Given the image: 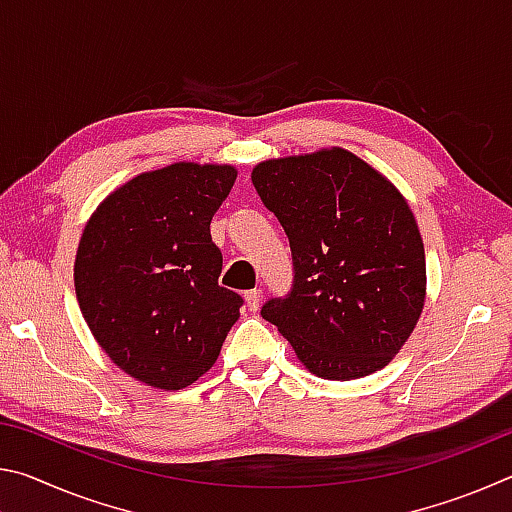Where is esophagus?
I'll list each match as a JSON object with an SVG mask.
<instances>
[{
  "label": "esophagus",
  "instance_id": "1",
  "mask_svg": "<svg viewBox=\"0 0 512 512\" xmlns=\"http://www.w3.org/2000/svg\"><path fill=\"white\" fill-rule=\"evenodd\" d=\"M244 298H246L248 309H250V311H257L259 300H262V289H250V291L244 293Z\"/></svg>",
  "mask_w": 512,
  "mask_h": 512
}]
</instances>
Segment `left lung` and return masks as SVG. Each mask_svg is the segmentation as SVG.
Returning a JSON list of instances; mask_svg holds the SVG:
<instances>
[{
	"instance_id": "left-lung-1",
	"label": "left lung",
	"mask_w": 512,
	"mask_h": 512,
	"mask_svg": "<svg viewBox=\"0 0 512 512\" xmlns=\"http://www.w3.org/2000/svg\"><path fill=\"white\" fill-rule=\"evenodd\" d=\"M253 185L293 259L291 291L266 300L262 318L318 377L350 381L384 368L418 323L427 287L402 194L343 149L262 162Z\"/></svg>"
}]
</instances>
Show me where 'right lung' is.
<instances>
[{
	"instance_id": "1",
	"label": "right lung",
	"mask_w": 512,
	"mask_h": 512,
	"mask_svg": "<svg viewBox=\"0 0 512 512\" xmlns=\"http://www.w3.org/2000/svg\"><path fill=\"white\" fill-rule=\"evenodd\" d=\"M237 180L228 164L176 162L119 187L92 214L74 264L94 339L128 375L180 391L219 357L244 298L219 287L212 216Z\"/></svg>"
}]
</instances>
